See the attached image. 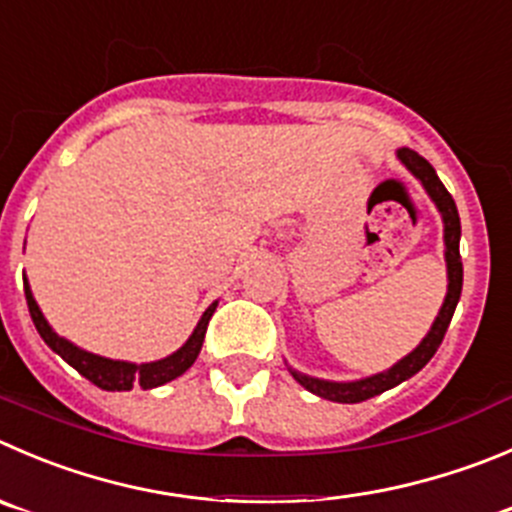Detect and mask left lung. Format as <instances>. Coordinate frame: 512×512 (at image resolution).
Wrapping results in <instances>:
<instances>
[{
	"label": "left lung",
	"instance_id": "left-lung-1",
	"mask_svg": "<svg viewBox=\"0 0 512 512\" xmlns=\"http://www.w3.org/2000/svg\"><path fill=\"white\" fill-rule=\"evenodd\" d=\"M399 160L422 180V186L427 188V193L432 196V201L437 203L442 213V221H445V259H447V279H450V286H447V296L445 304H442L440 314H437L435 324H432L430 334L422 339L420 347L415 349L412 354H407L402 362L394 364L392 369L382 374H374V377L362 379V382H324V379H314L306 377V374L296 372L291 369L296 382L301 387H306L309 392L319 394L324 399H332V402H344V405H354V402H364V399L374 397V394H382L387 389L397 387L399 382H405L410 379L412 374L420 372L435 352L440 349L442 339L447 334V326H450L452 314H455V306L460 301V291H462V259H460V216H457V206L452 201V196L447 193V188L442 186V180L437 178L435 168L422 158L420 153H415L412 148H399Z\"/></svg>",
	"mask_w": 512,
	"mask_h": 512
}]
</instances>
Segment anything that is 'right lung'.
<instances>
[{"label": "right lung", "instance_id": "obj_1", "mask_svg": "<svg viewBox=\"0 0 512 512\" xmlns=\"http://www.w3.org/2000/svg\"><path fill=\"white\" fill-rule=\"evenodd\" d=\"M24 296H27L29 316H32L34 326H37V332H40V337L45 339L47 347H50L52 352L60 354V357L65 359L70 367H75L82 377L90 379V382L97 384L100 389H107V392H125V389H133V387L153 389V387H160V384L170 382V379L180 377V374L186 372V369L196 362L198 352H201L203 347V339H206L208 321H211L213 311H216V304L208 306L206 314H203L201 321H198L196 332L191 334V339H188V342L183 344L175 354L160 359V362L128 364V362H115V359L97 357V354H90V352H82V349H77L75 344H70L67 339H62L60 334L52 332V326L45 321L40 306H37V301H34L32 291H29L27 279H24Z\"/></svg>", "mask_w": 512, "mask_h": 512}]
</instances>
